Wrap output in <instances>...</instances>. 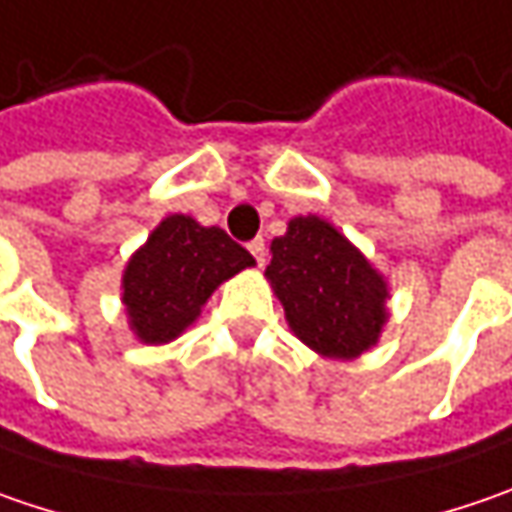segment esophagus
<instances>
[{"mask_svg": "<svg viewBox=\"0 0 512 512\" xmlns=\"http://www.w3.org/2000/svg\"><path fill=\"white\" fill-rule=\"evenodd\" d=\"M249 252L255 255L257 266H263V263H266V243H263V237H255V240L249 243Z\"/></svg>", "mask_w": 512, "mask_h": 512, "instance_id": "34e87169", "label": "esophagus"}]
</instances>
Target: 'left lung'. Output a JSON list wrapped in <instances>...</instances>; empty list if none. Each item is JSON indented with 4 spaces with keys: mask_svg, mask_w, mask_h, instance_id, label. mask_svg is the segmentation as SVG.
I'll return each mask as SVG.
<instances>
[{
    "mask_svg": "<svg viewBox=\"0 0 512 512\" xmlns=\"http://www.w3.org/2000/svg\"><path fill=\"white\" fill-rule=\"evenodd\" d=\"M266 278L292 332L329 358H358L387 321V283L344 234L309 214L272 240Z\"/></svg>",
    "mask_w": 512,
    "mask_h": 512,
    "instance_id": "obj_1",
    "label": "left lung"
}]
</instances>
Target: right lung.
<instances>
[{"mask_svg":"<svg viewBox=\"0 0 512 512\" xmlns=\"http://www.w3.org/2000/svg\"><path fill=\"white\" fill-rule=\"evenodd\" d=\"M246 266H255V257L223 229L171 214L128 260L123 303L131 329L145 344L174 341L214 289Z\"/></svg>","mask_w":512,"mask_h":512,"instance_id":"right-lung-1","label":"right lung"}]
</instances>
